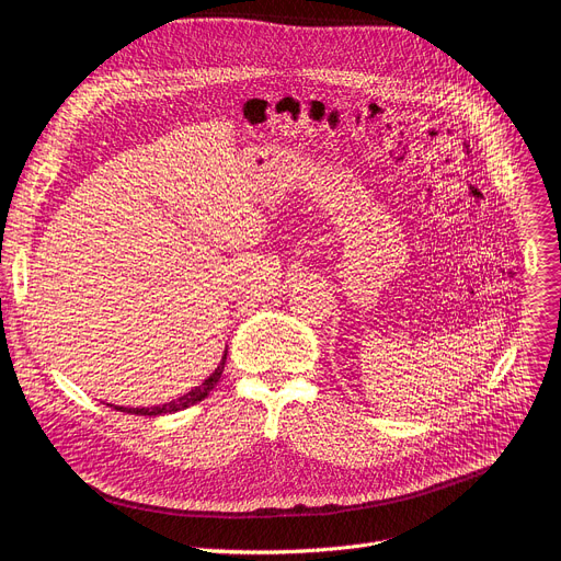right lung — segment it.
Listing matches in <instances>:
<instances>
[{
  "label": "right lung",
  "mask_w": 561,
  "mask_h": 561,
  "mask_svg": "<svg viewBox=\"0 0 561 561\" xmlns=\"http://www.w3.org/2000/svg\"><path fill=\"white\" fill-rule=\"evenodd\" d=\"M226 358H228V354L222 356L220 366L205 379L203 385L191 389L186 396H182L179 400L168 402V405H161V408H115V405H110V408H115V410H119V412H128V414H140V416H159V414L179 412V410H184V408H188V405H195V402L205 400V398L211 393V389L218 385V379H220V375H222V368H226Z\"/></svg>",
  "instance_id": "1"
}]
</instances>
